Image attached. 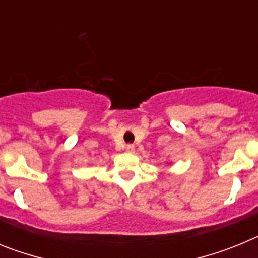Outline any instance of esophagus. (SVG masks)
<instances>
[{"label":"esophagus","mask_w":258,"mask_h":258,"mask_svg":"<svg viewBox=\"0 0 258 258\" xmlns=\"http://www.w3.org/2000/svg\"><path fill=\"white\" fill-rule=\"evenodd\" d=\"M125 150H126V152H129V154H133V152L136 151V147H134L133 145H127L126 147H125Z\"/></svg>","instance_id":"obj_1"}]
</instances>
